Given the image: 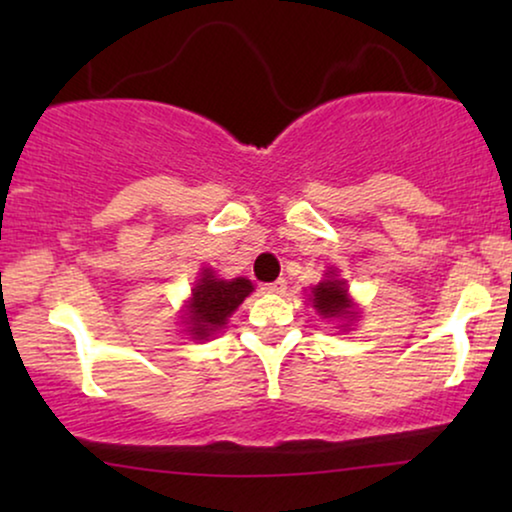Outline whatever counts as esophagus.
<instances>
[{
  "label": "esophagus",
  "instance_id": "obj_1",
  "mask_svg": "<svg viewBox=\"0 0 512 512\" xmlns=\"http://www.w3.org/2000/svg\"><path fill=\"white\" fill-rule=\"evenodd\" d=\"M263 291L270 293V296H282V293L286 291V279H277V282L263 284Z\"/></svg>",
  "mask_w": 512,
  "mask_h": 512
}]
</instances>
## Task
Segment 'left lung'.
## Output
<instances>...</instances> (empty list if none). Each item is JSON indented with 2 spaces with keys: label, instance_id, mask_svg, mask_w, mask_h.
<instances>
[{
  "label": "left lung",
  "instance_id": "left-lung-1",
  "mask_svg": "<svg viewBox=\"0 0 512 512\" xmlns=\"http://www.w3.org/2000/svg\"><path fill=\"white\" fill-rule=\"evenodd\" d=\"M324 282H319L312 289V307L324 319H338V321H354L359 312H354V303L347 296V282L335 275V270L326 272ZM349 326V324H347Z\"/></svg>",
  "mask_w": 512,
  "mask_h": 512
}]
</instances>
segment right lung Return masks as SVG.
<instances>
[{
	"label": "right lung",
	"mask_w": 512,
	"mask_h": 512,
	"mask_svg": "<svg viewBox=\"0 0 512 512\" xmlns=\"http://www.w3.org/2000/svg\"><path fill=\"white\" fill-rule=\"evenodd\" d=\"M251 291H254V284L249 279H219L212 270H202L184 314V324H188L193 340H207L209 335L221 331L228 324L230 314L242 305Z\"/></svg>",
	"instance_id": "obj_1"
}]
</instances>
